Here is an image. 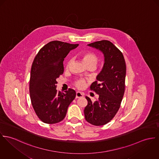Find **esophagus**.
I'll use <instances>...</instances> for the list:
<instances>
[{
  "instance_id": "esophagus-1",
  "label": "esophagus",
  "mask_w": 159,
  "mask_h": 159,
  "mask_svg": "<svg viewBox=\"0 0 159 159\" xmlns=\"http://www.w3.org/2000/svg\"><path fill=\"white\" fill-rule=\"evenodd\" d=\"M84 95V93H82V92H80V91H77L76 92V96L75 98H82L83 97Z\"/></svg>"
}]
</instances>
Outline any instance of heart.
Masks as SVG:
<instances>
[{"instance_id":"heart-1","label":"heart","mask_w":159,"mask_h":159,"mask_svg":"<svg viewBox=\"0 0 159 159\" xmlns=\"http://www.w3.org/2000/svg\"><path fill=\"white\" fill-rule=\"evenodd\" d=\"M82 59L83 62L84 63V64L86 65V66H92L94 67H96L99 62V57L98 56L92 52H89L87 53H84L82 55ZM71 60H70L67 64H66V68L68 69L70 68V66H71ZM75 85L77 88H79V89H83L85 88L87 85V82L85 80L80 79V80H78L77 81H76L75 82Z\"/></svg>"}]
</instances>
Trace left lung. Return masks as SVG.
<instances>
[{"instance_id": "left-lung-1", "label": "left lung", "mask_w": 159, "mask_h": 159, "mask_svg": "<svg viewBox=\"0 0 159 159\" xmlns=\"http://www.w3.org/2000/svg\"><path fill=\"white\" fill-rule=\"evenodd\" d=\"M88 46L101 51L104 56V64L98 75L97 81L90 86L99 94L93 102L86 96L88 104L84 109L86 121L94 125H103L110 122L118 112L125 91L126 65L122 52L110 41L102 40Z\"/></svg>"}]
</instances>
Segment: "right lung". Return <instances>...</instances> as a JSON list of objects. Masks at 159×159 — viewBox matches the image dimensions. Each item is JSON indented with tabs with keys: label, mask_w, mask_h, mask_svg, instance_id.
Masks as SVG:
<instances>
[{
	"label": "right lung",
	"mask_w": 159,
	"mask_h": 159,
	"mask_svg": "<svg viewBox=\"0 0 159 159\" xmlns=\"http://www.w3.org/2000/svg\"><path fill=\"white\" fill-rule=\"evenodd\" d=\"M72 44L53 41L44 46L33 61L29 83L31 102L36 115L46 124H55L65 117L68 108L75 99V90L57 91V79L64 72V58L76 48Z\"/></svg>",
	"instance_id": "1"
}]
</instances>
